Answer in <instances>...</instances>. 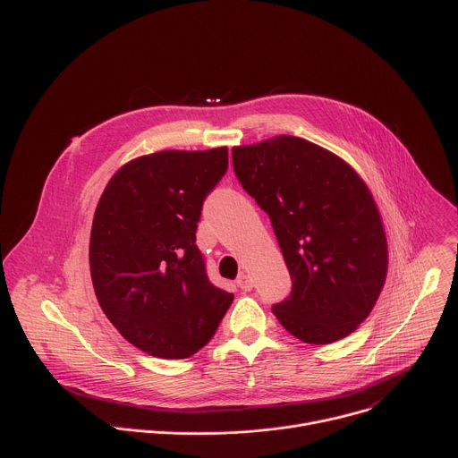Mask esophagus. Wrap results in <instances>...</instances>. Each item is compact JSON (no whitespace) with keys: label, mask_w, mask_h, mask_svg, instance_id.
I'll return each instance as SVG.
<instances>
[{"label":"esophagus","mask_w":458,"mask_h":458,"mask_svg":"<svg viewBox=\"0 0 458 458\" xmlns=\"http://www.w3.org/2000/svg\"><path fill=\"white\" fill-rule=\"evenodd\" d=\"M237 286L241 288V290H244V292H248V290H251V286H253V283H251V279H250V276L248 274H239V277H237Z\"/></svg>","instance_id":"34e87169"}]
</instances>
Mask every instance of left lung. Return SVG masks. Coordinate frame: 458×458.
I'll use <instances>...</instances> for the list:
<instances>
[{
	"mask_svg": "<svg viewBox=\"0 0 458 458\" xmlns=\"http://www.w3.org/2000/svg\"><path fill=\"white\" fill-rule=\"evenodd\" d=\"M242 188L272 221L292 293L272 308L308 344H332L371 313L387 274V241L373 195L337 154L295 136L232 148Z\"/></svg>",
	"mask_w": 458,
	"mask_h": 458,
	"instance_id": "left-lung-1",
	"label": "left lung"
}]
</instances>
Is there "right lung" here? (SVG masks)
I'll return each mask as SVG.
<instances>
[{
    "label": "right lung",
    "instance_id": "obj_1",
    "mask_svg": "<svg viewBox=\"0 0 458 458\" xmlns=\"http://www.w3.org/2000/svg\"><path fill=\"white\" fill-rule=\"evenodd\" d=\"M228 147L161 150L124 163L105 186L90 232V276L114 328L141 352L186 359L216 334L233 295L205 272L195 230Z\"/></svg>",
    "mask_w": 458,
    "mask_h": 458
}]
</instances>
